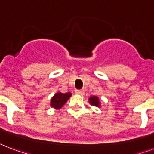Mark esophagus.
<instances>
[{"label":"esophagus","instance_id":"obj_1","mask_svg":"<svg viewBox=\"0 0 154 154\" xmlns=\"http://www.w3.org/2000/svg\"><path fill=\"white\" fill-rule=\"evenodd\" d=\"M75 93L77 94H80V95H83L84 93H85V91H84L83 90H76V91H75Z\"/></svg>","mask_w":154,"mask_h":154}]
</instances>
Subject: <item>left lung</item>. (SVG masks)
I'll list each match as a JSON object with an SVG mask.
<instances>
[{"label": "left lung", "instance_id": "obj_1", "mask_svg": "<svg viewBox=\"0 0 154 154\" xmlns=\"http://www.w3.org/2000/svg\"><path fill=\"white\" fill-rule=\"evenodd\" d=\"M89 102L91 105L95 106V107H100V100H99V98L97 96H91L89 98Z\"/></svg>", "mask_w": 154, "mask_h": 154}]
</instances>
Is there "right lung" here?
Wrapping results in <instances>:
<instances>
[{
  "mask_svg": "<svg viewBox=\"0 0 154 154\" xmlns=\"http://www.w3.org/2000/svg\"><path fill=\"white\" fill-rule=\"evenodd\" d=\"M72 94L70 92H67L65 94L61 92H57L52 97L51 100V106L55 109H60L65 103L71 97Z\"/></svg>",
  "mask_w": 154,
  "mask_h": 154,
  "instance_id": "1",
  "label": "right lung"
}]
</instances>
